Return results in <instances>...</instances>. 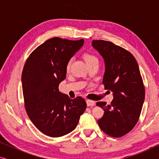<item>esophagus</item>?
I'll return each instance as SVG.
<instances>
[{"mask_svg": "<svg viewBox=\"0 0 159 159\" xmlns=\"http://www.w3.org/2000/svg\"><path fill=\"white\" fill-rule=\"evenodd\" d=\"M86 102H87V105H88V106H94L95 105V101H91V100H87Z\"/></svg>", "mask_w": 159, "mask_h": 159, "instance_id": "1", "label": "esophagus"}]
</instances>
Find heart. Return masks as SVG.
<instances>
[{
    "mask_svg": "<svg viewBox=\"0 0 159 159\" xmlns=\"http://www.w3.org/2000/svg\"><path fill=\"white\" fill-rule=\"evenodd\" d=\"M83 58H84V59L85 60V61L87 64H88V65H90L94 62L98 61L96 56H94L93 54L90 53H84L83 54ZM71 63H72V59H71V58H70V59H69L68 61H67V62L66 64V70H69V69H70Z\"/></svg>",
    "mask_w": 159,
    "mask_h": 159,
    "instance_id": "1",
    "label": "heart"
}]
</instances>
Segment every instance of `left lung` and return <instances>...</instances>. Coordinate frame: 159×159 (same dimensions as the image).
Masks as SVG:
<instances>
[{
  "mask_svg": "<svg viewBox=\"0 0 159 159\" xmlns=\"http://www.w3.org/2000/svg\"><path fill=\"white\" fill-rule=\"evenodd\" d=\"M92 45L105 61L102 83L114 95L110 105L103 101L96 103L104 109L103 116L98 123L108 135L120 138L133 129L142 111L145 87L140 69L130 52L112 42L94 40Z\"/></svg>",
  "mask_w": 159,
  "mask_h": 159,
  "instance_id": "8db88e82",
  "label": "left lung"
}]
</instances>
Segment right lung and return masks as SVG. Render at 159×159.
I'll list each match as a JSON object with an SVG mask.
<instances>
[{
  "label": "right lung",
  "mask_w": 159,
  "mask_h": 159,
  "mask_svg": "<svg viewBox=\"0 0 159 159\" xmlns=\"http://www.w3.org/2000/svg\"><path fill=\"white\" fill-rule=\"evenodd\" d=\"M84 40L53 38L34 49L21 75L26 112L34 125L51 138L73 131L86 109L82 97L71 99L58 85L66 78L67 61L83 45Z\"/></svg>",
  "instance_id": "add662e5"
}]
</instances>
